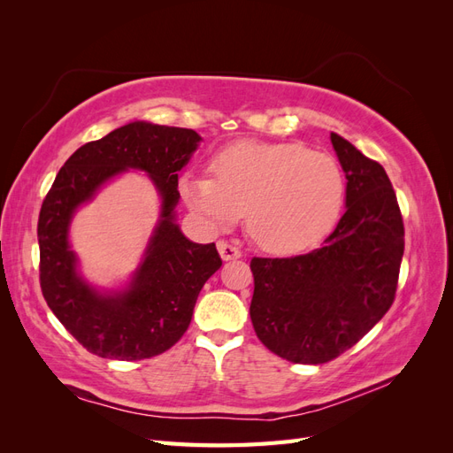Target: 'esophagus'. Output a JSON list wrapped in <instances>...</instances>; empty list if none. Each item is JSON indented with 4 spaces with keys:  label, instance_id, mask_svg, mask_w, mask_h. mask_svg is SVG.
I'll list each match as a JSON object with an SVG mask.
<instances>
[{
    "label": "esophagus",
    "instance_id": "esophagus-1",
    "mask_svg": "<svg viewBox=\"0 0 453 453\" xmlns=\"http://www.w3.org/2000/svg\"><path fill=\"white\" fill-rule=\"evenodd\" d=\"M217 250L221 253L223 260H234L242 257V251L236 248V245H230L226 242H217Z\"/></svg>",
    "mask_w": 453,
    "mask_h": 453
}]
</instances>
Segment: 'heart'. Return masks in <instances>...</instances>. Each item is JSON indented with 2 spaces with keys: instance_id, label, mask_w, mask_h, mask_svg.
<instances>
[{
  "instance_id": "heart-1",
  "label": "heart",
  "mask_w": 453,
  "mask_h": 453,
  "mask_svg": "<svg viewBox=\"0 0 453 453\" xmlns=\"http://www.w3.org/2000/svg\"><path fill=\"white\" fill-rule=\"evenodd\" d=\"M211 175L185 173L183 200L213 228L245 211L251 240L270 253H296L323 240L346 200L340 164L300 143L242 142L217 153Z\"/></svg>"
}]
</instances>
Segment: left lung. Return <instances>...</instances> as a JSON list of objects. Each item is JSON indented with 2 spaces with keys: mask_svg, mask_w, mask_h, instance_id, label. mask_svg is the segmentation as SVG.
<instances>
[{
  "mask_svg": "<svg viewBox=\"0 0 453 453\" xmlns=\"http://www.w3.org/2000/svg\"><path fill=\"white\" fill-rule=\"evenodd\" d=\"M346 213L321 248L287 258H251L250 315L280 357L321 365L353 348L391 308L404 253L399 202L381 164L338 134Z\"/></svg>",
  "mask_w": 453,
  "mask_h": 453,
  "instance_id": "left-lung-1",
  "label": "left lung"
}]
</instances>
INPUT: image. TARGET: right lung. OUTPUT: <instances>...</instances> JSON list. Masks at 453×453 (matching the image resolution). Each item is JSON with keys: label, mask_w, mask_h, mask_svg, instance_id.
<instances>
[{"label": "right lung", "mask_w": 453, "mask_h": 453, "mask_svg": "<svg viewBox=\"0 0 453 453\" xmlns=\"http://www.w3.org/2000/svg\"><path fill=\"white\" fill-rule=\"evenodd\" d=\"M200 140L190 128L130 122L79 147L41 205V293L65 331L98 357L140 361L170 349L188 328L203 283L223 265L215 243L190 242L175 225L177 172ZM128 167L143 169L154 180L163 196L161 223L129 289L100 296L76 273L66 228L81 203Z\"/></svg>", "instance_id": "1"}]
</instances>
